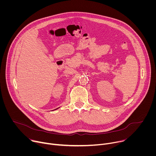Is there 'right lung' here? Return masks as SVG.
<instances>
[{"label":"right lung","instance_id":"obj_1","mask_svg":"<svg viewBox=\"0 0 156 156\" xmlns=\"http://www.w3.org/2000/svg\"><path fill=\"white\" fill-rule=\"evenodd\" d=\"M57 108H56V109H57ZM54 110H55V109H54Z\"/></svg>","mask_w":156,"mask_h":156}]
</instances>
